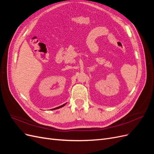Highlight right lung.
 <instances>
[{
	"mask_svg": "<svg viewBox=\"0 0 154 154\" xmlns=\"http://www.w3.org/2000/svg\"><path fill=\"white\" fill-rule=\"evenodd\" d=\"M66 103H65V104H63V105H61V106H58V107H57V108H54V109H53L52 110H55V109H60V108H61V107H62V106H63L65 105H66Z\"/></svg>",
	"mask_w": 154,
	"mask_h": 154,
	"instance_id": "add662e5",
	"label": "right lung"
}]
</instances>
